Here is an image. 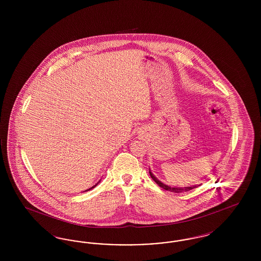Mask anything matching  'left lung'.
<instances>
[{"label":"left lung","instance_id":"obj_1","mask_svg":"<svg viewBox=\"0 0 261 261\" xmlns=\"http://www.w3.org/2000/svg\"><path fill=\"white\" fill-rule=\"evenodd\" d=\"M149 175H150V177H151V179L159 185V186L162 188V189H164V190H166V191H170V192H173V193H182V192H188V191H190V190H193V189H195V188H198V187L200 186V185H196V186L193 187H186V188H171V187L166 186L165 184H163L162 183L160 180H158L154 176H153V174L151 173L150 171H149Z\"/></svg>","mask_w":261,"mask_h":261}]
</instances>
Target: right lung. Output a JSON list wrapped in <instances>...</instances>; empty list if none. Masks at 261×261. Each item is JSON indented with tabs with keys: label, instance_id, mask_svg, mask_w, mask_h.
<instances>
[{
	"label": "right lung",
	"instance_id": "obj_1",
	"mask_svg": "<svg viewBox=\"0 0 261 261\" xmlns=\"http://www.w3.org/2000/svg\"><path fill=\"white\" fill-rule=\"evenodd\" d=\"M97 185H98V184H96V185H95V186H93V187H92V188H90V189H89V190H91V189H93V188H95V187L97 186ZM89 190H87V191H89Z\"/></svg>",
	"mask_w": 261,
	"mask_h": 261
}]
</instances>
